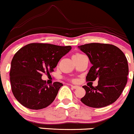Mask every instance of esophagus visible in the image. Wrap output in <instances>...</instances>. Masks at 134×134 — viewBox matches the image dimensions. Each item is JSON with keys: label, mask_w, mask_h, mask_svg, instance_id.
<instances>
[{"label": "esophagus", "mask_w": 134, "mask_h": 134, "mask_svg": "<svg viewBox=\"0 0 134 134\" xmlns=\"http://www.w3.org/2000/svg\"><path fill=\"white\" fill-rule=\"evenodd\" d=\"M71 88H74V89H76V88H79V86H77V85H71Z\"/></svg>", "instance_id": "esophagus-1"}]
</instances>
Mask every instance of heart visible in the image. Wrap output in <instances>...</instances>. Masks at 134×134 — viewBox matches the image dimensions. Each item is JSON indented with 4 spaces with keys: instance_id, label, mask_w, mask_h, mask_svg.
Here are the masks:
<instances>
[{
    "instance_id": "b5f03b06",
    "label": "heart",
    "mask_w": 134,
    "mask_h": 134,
    "mask_svg": "<svg viewBox=\"0 0 134 134\" xmlns=\"http://www.w3.org/2000/svg\"><path fill=\"white\" fill-rule=\"evenodd\" d=\"M83 55H82V54L81 53H75V55H74V57H81L83 56Z\"/></svg>"
}]
</instances>
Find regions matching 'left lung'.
<instances>
[{"mask_svg": "<svg viewBox=\"0 0 134 134\" xmlns=\"http://www.w3.org/2000/svg\"><path fill=\"white\" fill-rule=\"evenodd\" d=\"M78 47L88 56L92 64L86 81L98 79L96 87L83 86L86 94L81 101L94 108H103L115 102L128 80V64L124 53L115 46L108 43H91Z\"/></svg>", "mask_w": 134, "mask_h": 134, "instance_id": "1", "label": "left lung"}]
</instances>
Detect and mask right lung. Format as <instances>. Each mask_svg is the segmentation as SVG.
<instances>
[{
	"label": "right lung",
	"mask_w": 134,
	"mask_h": 134,
	"mask_svg": "<svg viewBox=\"0 0 134 134\" xmlns=\"http://www.w3.org/2000/svg\"><path fill=\"white\" fill-rule=\"evenodd\" d=\"M71 46L32 43L21 48L14 55L10 71L12 91L16 100L30 109H43L56 98L63 85L54 82L47 86L42 80L43 74L54 71L60 59Z\"/></svg>",
	"instance_id": "1"
}]
</instances>
